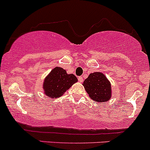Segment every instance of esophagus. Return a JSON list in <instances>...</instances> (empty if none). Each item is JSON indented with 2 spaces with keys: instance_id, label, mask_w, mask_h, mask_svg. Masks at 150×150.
<instances>
[{
  "instance_id": "obj_1",
  "label": "esophagus",
  "mask_w": 150,
  "mask_h": 150,
  "mask_svg": "<svg viewBox=\"0 0 150 150\" xmlns=\"http://www.w3.org/2000/svg\"><path fill=\"white\" fill-rule=\"evenodd\" d=\"M78 81L81 83H82L83 81V77H81V76L78 77Z\"/></svg>"
}]
</instances>
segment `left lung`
Listing matches in <instances>:
<instances>
[{"label":"left lung","mask_w":150,"mask_h":150,"mask_svg":"<svg viewBox=\"0 0 150 150\" xmlns=\"http://www.w3.org/2000/svg\"><path fill=\"white\" fill-rule=\"evenodd\" d=\"M83 85L89 97L94 102H106L111 98V83L102 72L91 73Z\"/></svg>","instance_id":"8db88e82"}]
</instances>
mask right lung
<instances>
[{
  "label": "right lung",
  "mask_w": 150,
  "mask_h": 150,
  "mask_svg": "<svg viewBox=\"0 0 150 150\" xmlns=\"http://www.w3.org/2000/svg\"><path fill=\"white\" fill-rule=\"evenodd\" d=\"M78 78L73 74L67 73L65 69L56 67L43 81V89L45 95L51 99H57L62 96Z\"/></svg>",
  "instance_id": "add662e5"
}]
</instances>
